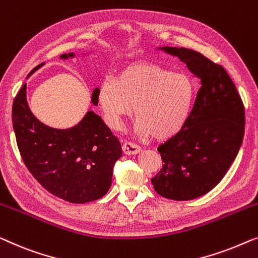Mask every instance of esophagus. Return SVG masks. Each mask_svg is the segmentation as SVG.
I'll return each mask as SVG.
<instances>
[{"label": "esophagus", "mask_w": 258, "mask_h": 258, "mask_svg": "<svg viewBox=\"0 0 258 258\" xmlns=\"http://www.w3.org/2000/svg\"><path fill=\"white\" fill-rule=\"evenodd\" d=\"M121 148H122V152H124V154H127V155L138 154L141 152V148L138 146V145L133 143H128V141H126V143L122 145Z\"/></svg>", "instance_id": "esophagus-1"}]
</instances>
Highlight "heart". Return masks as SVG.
I'll use <instances>...</instances> for the list:
<instances>
[{
    "instance_id": "heart-1",
    "label": "heart",
    "mask_w": 258,
    "mask_h": 258,
    "mask_svg": "<svg viewBox=\"0 0 258 258\" xmlns=\"http://www.w3.org/2000/svg\"><path fill=\"white\" fill-rule=\"evenodd\" d=\"M194 100L193 81L154 63H137L122 69L114 81L97 89V101L105 120L115 130L136 114L137 132L167 140L177 134L189 117Z\"/></svg>"
}]
</instances>
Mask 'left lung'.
Here are the masks:
<instances>
[{
	"instance_id": "1",
	"label": "left lung",
	"mask_w": 258,
	"mask_h": 258,
	"mask_svg": "<svg viewBox=\"0 0 258 258\" xmlns=\"http://www.w3.org/2000/svg\"><path fill=\"white\" fill-rule=\"evenodd\" d=\"M158 49L186 64L201 88L183 127L159 146L164 164L151 181L161 197L193 200L212 190L236 158L244 136V106L221 65L190 49Z\"/></svg>"
}]
</instances>
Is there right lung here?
Listing matches in <instances>:
<instances>
[{"mask_svg":"<svg viewBox=\"0 0 258 258\" xmlns=\"http://www.w3.org/2000/svg\"><path fill=\"white\" fill-rule=\"evenodd\" d=\"M74 57V52L60 56ZM97 89L91 96L93 105L98 104ZM13 127L25 166L49 193L71 203H86L103 198L110 189L121 145L93 111L74 127H50L29 108L24 84L14 99Z\"/></svg>","mask_w":258,"mask_h":258,"instance_id":"right-lung-1","label":"right lung"}]
</instances>
